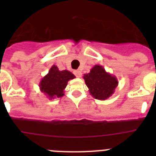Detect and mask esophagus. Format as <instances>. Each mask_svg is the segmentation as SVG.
<instances>
[{
  "mask_svg": "<svg viewBox=\"0 0 156 156\" xmlns=\"http://www.w3.org/2000/svg\"><path fill=\"white\" fill-rule=\"evenodd\" d=\"M73 73H74V74H75L76 76L79 77V78H80V77H81V76H82V73H81L80 70H75Z\"/></svg>",
  "mask_w": 156,
  "mask_h": 156,
  "instance_id": "esophagus-1",
  "label": "esophagus"
}]
</instances>
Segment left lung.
<instances>
[{
	"instance_id": "left-lung-1",
	"label": "left lung",
	"mask_w": 156,
	"mask_h": 156,
	"mask_svg": "<svg viewBox=\"0 0 156 156\" xmlns=\"http://www.w3.org/2000/svg\"><path fill=\"white\" fill-rule=\"evenodd\" d=\"M83 79L90 94L101 101L111 97L119 83L116 76L107 73L103 66L99 65H95L89 73L84 74Z\"/></svg>"
}]
</instances>
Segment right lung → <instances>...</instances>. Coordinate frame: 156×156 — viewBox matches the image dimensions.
Returning <instances> with one entry per match:
<instances>
[{"label": "right lung", "instance_id": "1", "mask_svg": "<svg viewBox=\"0 0 156 156\" xmlns=\"http://www.w3.org/2000/svg\"><path fill=\"white\" fill-rule=\"evenodd\" d=\"M68 70L60 71L56 66H52L48 73L43 77L39 83L40 90L49 99L62 98L68 81L75 78Z\"/></svg>", "mask_w": 156, "mask_h": 156}]
</instances>
